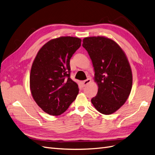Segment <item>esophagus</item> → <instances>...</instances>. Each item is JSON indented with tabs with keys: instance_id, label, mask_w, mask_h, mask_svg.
Returning a JSON list of instances; mask_svg holds the SVG:
<instances>
[{
	"instance_id": "esophagus-1",
	"label": "esophagus",
	"mask_w": 155,
	"mask_h": 155,
	"mask_svg": "<svg viewBox=\"0 0 155 155\" xmlns=\"http://www.w3.org/2000/svg\"><path fill=\"white\" fill-rule=\"evenodd\" d=\"M91 82V79L90 78H88L87 79H86V80L82 81V85L83 87H85L86 85H87L88 84H89Z\"/></svg>"
}]
</instances>
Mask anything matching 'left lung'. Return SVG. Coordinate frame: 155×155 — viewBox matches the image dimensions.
<instances>
[{"mask_svg": "<svg viewBox=\"0 0 155 155\" xmlns=\"http://www.w3.org/2000/svg\"><path fill=\"white\" fill-rule=\"evenodd\" d=\"M83 46L92 60L97 93L91 100L95 109L105 115L113 114L124 105L133 85V74L124 51L104 36L85 37Z\"/></svg>", "mask_w": 155, "mask_h": 155, "instance_id": "8db88e82", "label": "left lung"}]
</instances>
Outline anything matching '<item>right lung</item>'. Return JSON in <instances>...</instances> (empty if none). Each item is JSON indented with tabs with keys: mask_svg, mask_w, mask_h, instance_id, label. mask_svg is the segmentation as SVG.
<instances>
[{
	"mask_svg": "<svg viewBox=\"0 0 155 155\" xmlns=\"http://www.w3.org/2000/svg\"><path fill=\"white\" fill-rule=\"evenodd\" d=\"M81 43V39L70 36L51 39L40 48L33 61L31 94L46 113L63 114L78 94V85L70 78V59Z\"/></svg>",
	"mask_w": 155,
	"mask_h": 155,
	"instance_id": "right-lung-1",
	"label": "right lung"
}]
</instances>
